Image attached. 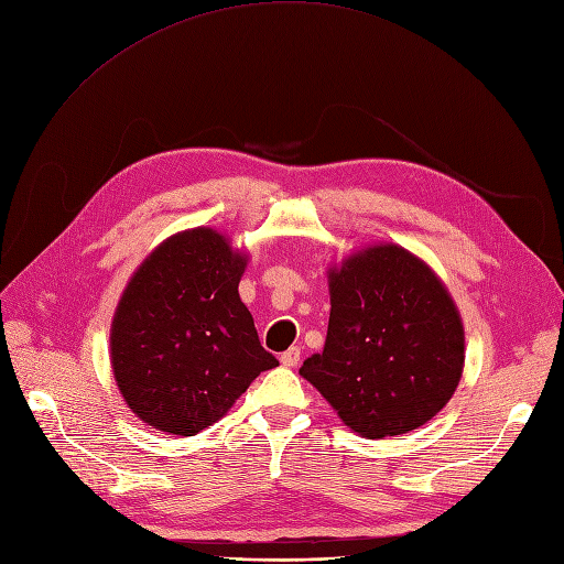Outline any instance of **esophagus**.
<instances>
[{"label":"esophagus","mask_w":564,"mask_h":564,"mask_svg":"<svg viewBox=\"0 0 564 564\" xmlns=\"http://www.w3.org/2000/svg\"><path fill=\"white\" fill-rule=\"evenodd\" d=\"M280 360H282V365H284V367H296V365L301 362V348H299V346H291L289 351H284V354H282V358H280Z\"/></svg>","instance_id":"1"}]
</instances>
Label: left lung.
<instances>
[{"label":"left lung","mask_w":564,"mask_h":564,"mask_svg":"<svg viewBox=\"0 0 564 564\" xmlns=\"http://www.w3.org/2000/svg\"><path fill=\"white\" fill-rule=\"evenodd\" d=\"M326 346L307 379L365 438L406 434L432 420L464 371V326L445 284L409 250L381 243L328 271Z\"/></svg>","instance_id":"obj_1"}]
</instances>
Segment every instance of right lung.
I'll return each instance as SVG.
<instances>
[{"label": "right lung", "instance_id": "obj_1", "mask_svg": "<svg viewBox=\"0 0 564 564\" xmlns=\"http://www.w3.org/2000/svg\"><path fill=\"white\" fill-rule=\"evenodd\" d=\"M248 257L197 227L160 243L119 301L110 358L130 411L158 432L195 436L278 358L238 296Z\"/></svg>", "mask_w": 564, "mask_h": 564}]
</instances>
